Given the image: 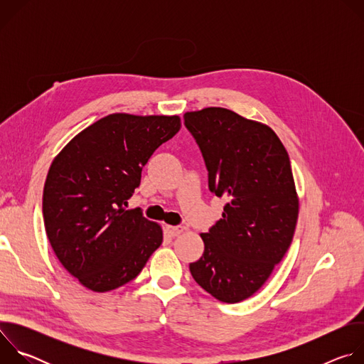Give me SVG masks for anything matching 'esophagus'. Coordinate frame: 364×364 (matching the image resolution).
<instances>
[{"label":"esophagus","mask_w":364,"mask_h":364,"mask_svg":"<svg viewBox=\"0 0 364 364\" xmlns=\"http://www.w3.org/2000/svg\"><path fill=\"white\" fill-rule=\"evenodd\" d=\"M167 232L170 233V236H178L184 232L183 226H167Z\"/></svg>","instance_id":"34e87169"}]
</instances>
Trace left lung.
I'll return each mask as SVG.
<instances>
[{"mask_svg":"<svg viewBox=\"0 0 364 364\" xmlns=\"http://www.w3.org/2000/svg\"><path fill=\"white\" fill-rule=\"evenodd\" d=\"M184 124L210 191L228 198L222 219L200 235L204 252L190 272L216 299L240 302L268 281L294 237L299 200L288 152L272 128L226 108L186 112Z\"/></svg>","mask_w":364,"mask_h":364,"instance_id":"left-lung-1","label":"left lung"}]
</instances>
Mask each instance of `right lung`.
Wrapping results in <instances>:
<instances>
[{
    "instance_id": "1",
    "label": "right lung",
    "mask_w": 364,
    "mask_h": 364,
    "mask_svg": "<svg viewBox=\"0 0 364 364\" xmlns=\"http://www.w3.org/2000/svg\"><path fill=\"white\" fill-rule=\"evenodd\" d=\"M180 128L177 115L111 114L73 136L51 163L43 190L46 233L85 288L125 285L163 243L161 226L125 205L154 151Z\"/></svg>"
}]
</instances>
